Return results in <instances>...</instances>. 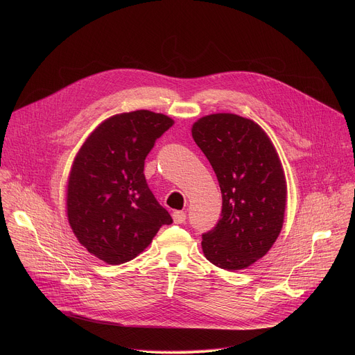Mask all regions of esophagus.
<instances>
[{"label": "esophagus", "instance_id": "esophagus-1", "mask_svg": "<svg viewBox=\"0 0 355 355\" xmlns=\"http://www.w3.org/2000/svg\"><path fill=\"white\" fill-rule=\"evenodd\" d=\"M173 219H174V223L181 225V223L185 222L187 215H185V212H182V211H175V212H173Z\"/></svg>", "mask_w": 355, "mask_h": 355}]
</instances>
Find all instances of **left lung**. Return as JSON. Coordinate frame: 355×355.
<instances>
[{
  "mask_svg": "<svg viewBox=\"0 0 355 355\" xmlns=\"http://www.w3.org/2000/svg\"><path fill=\"white\" fill-rule=\"evenodd\" d=\"M192 137L222 192L220 219L202 234V250L219 268H247L267 254L282 229L286 181L277 151L256 122L234 114L200 118Z\"/></svg>",
  "mask_w": 355,
  "mask_h": 355,
  "instance_id": "left-lung-1",
  "label": "left lung"
}]
</instances>
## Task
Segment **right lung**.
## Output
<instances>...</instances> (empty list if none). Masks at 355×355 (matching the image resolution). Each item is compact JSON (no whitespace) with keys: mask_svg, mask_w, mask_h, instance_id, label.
Instances as JSON below:
<instances>
[{"mask_svg":"<svg viewBox=\"0 0 355 355\" xmlns=\"http://www.w3.org/2000/svg\"><path fill=\"white\" fill-rule=\"evenodd\" d=\"M163 114L135 111L101 123L85 140L71 167L67 216L78 241L108 264L133 260L151 243L170 214L144 177V160L173 126Z\"/></svg>","mask_w":355,"mask_h":355,"instance_id":"add662e5","label":"right lung"}]
</instances>
